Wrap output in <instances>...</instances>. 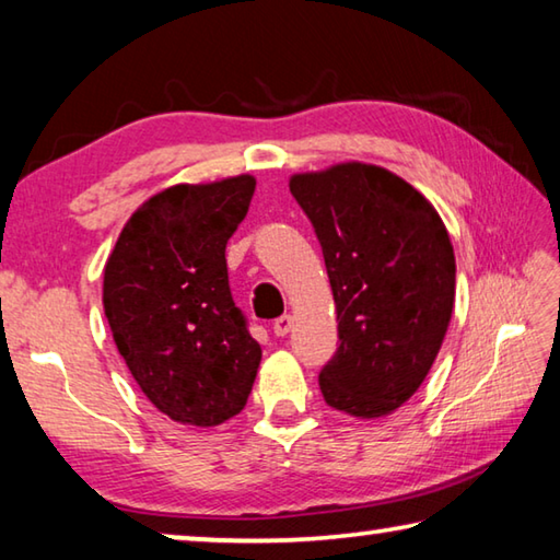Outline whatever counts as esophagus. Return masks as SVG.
Instances as JSON below:
<instances>
[{"label": "esophagus", "mask_w": 560, "mask_h": 560, "mask_svg": "<svg viewBox=\"0 0 560 560\" xmlns=\"http://www.w3.org/2000/svg\"><path fill=\"white\" fill-rule=\"evenodd\" d=\"M291 328H293V318H291V316H279V318L271 324V330H273V334H277L279 338L287 336Z\"/></svg>", "instance_id": "obj_1"}]
</instances>
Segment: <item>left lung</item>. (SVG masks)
I'll return each instance as SVG.
<instances>
[{
	"label": "left lung",
	"mask_w": 560,
	"mask_h": 560,
	"mask_svg": "<svg viewBox=\"0 0 560 560\" xmlns=\"http://www.w3.org/2000/svg\"><path fill=\"white\" fill-rule=\"evenodd\" d=\"M308 214L336 301L340 346L320 371L324 400L358 420L417 393L447 336L457 264L447 226L420 189L371 163L289 177Z\"/></svg>",
	"instance_id": "8db88e82"
}]
</instances>
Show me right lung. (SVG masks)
Listing matches in <instances>:
<instances>
[{
	"mask_svg": "<svg viewBox=\"0 0 560 560\" xmlns=\"http://www.w3.org/2000/svg\"><path fill=\"white\" fill-rule=\"evenodd\" d=\"M254 175L165 187L122 226L103 269V311L132 381L179 424L240 415L261 363L226 279V240Z\"/></svg>",
	"mask_w": 560,
	"mask_h": 560,
	"instance_id": "obj_1",
	"label": "right lung"
}]
</instances>
